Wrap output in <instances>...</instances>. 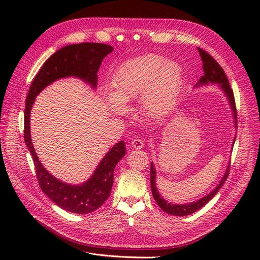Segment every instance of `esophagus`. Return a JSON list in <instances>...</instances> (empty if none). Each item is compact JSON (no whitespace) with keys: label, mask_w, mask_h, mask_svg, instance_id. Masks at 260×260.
Segmentation results:
<instances>
[{"label":"esophagus","mask_w":260,"mask_h":260,"mask_svg":"<svg viewBox=\"0 0 260 260\" xmlns=\"http://www.w3.org/2000/svg\"><path fill=\"white\" fill-rule=\"evenodd\" d=\"M130 144H131L132 148H135V149H142L144 146L143 140H141V139H133Z\"/></svg>","instance_id":"1"}]
</instances>
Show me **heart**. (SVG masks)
<instances>
[{"instance_id":"heart-1","label":"heart","mask_w":260,"mask_h":260,"mask_svg":"<svg viewBox=\"0 0 260 260\" xmlns=\"http://www.w3.org/2000/svg\"><path fill=\"white\" fill-rule=\"evenodd\" d=\"M182 67L156 54L128 59L112 77L113 92L105 95L106 104L116 115H123L125 104L140 100L141 109L151 118L166 114L176 103L182 86Z\"/></svg>"}]
</instances>
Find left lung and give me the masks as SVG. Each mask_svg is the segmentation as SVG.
Returning a JSON list of instances; mask_svg holds the SVG:
<instances>
[{
  "label": "left lung",
  "mask_w": 260,
  "mask_h": 260,
  "mask_svg": "<svg viewBox=\"0 0 260 260\" xmlns=\"http://www.w3.org/2000/svg\"><path fill=\"white\" fill-rule=\"evenodd\" d=\"M198 50H199V53L201 55V58L203 61L204 76L201 77L200 81L194 85V88H200V86H203V85H208L209 83L219 84V88L221 89V91L224 93V95H225L228 102H229V105L231 107L234 128H238L237 109H235V101H234L233 91L231 89L229 80H228L223 69L220 67L218 62L214 58H212L207 52H205L202 49H198ZM234 142H235V137L233 139L232 146L234 145ZM229 170H230V165H228L226 169L224 171V175L221 178V180L219 181V183L216 185L214 190L209 192L207 195L204 196V198H202L198 201L187 203V204H172V203H169L165 200L158 192V188H157V185H156V169H155L154 164L152 162L151 164V188H152L154 200L156 201L157 205H158L165 212H167V214H169V215L180 216V217L191 215V214H193V212L201 209L203 206H205L206 204L219 192L220 188H221V186L223 185L225 179L228 178V175H229Z\"/></svg>",
  "instance_id": "8db88e82"
}]
</instances>
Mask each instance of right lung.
<instances>
[{"label":"right lung","instance_id":"add662e5","mask_svg":"<svg viewBox=\"0 0 260 260\" xmlns=\"http://www.w3.org/2000/svg\"><path fill=\"white\" fill-rule=\"evenodd\" d=\"M113 50L111 45L90 42L64 46L55 52L39 70L26 99L25 143L32 156L39 184L55 205L78 215L96 210L109 198L114 183V169L125 155L124 142L119 141L109 149L92 176L83 183L62 182L51 175L39 160L31 140L30 112L39 93L62 78L75 77L89 84L92 89H96L98 72L102 60Z\"/></svg>","mask_w":260,"mask_h":260}]
</instances>
